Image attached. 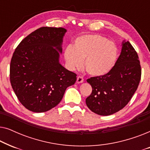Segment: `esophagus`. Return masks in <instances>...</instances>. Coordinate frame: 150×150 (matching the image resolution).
Returning a JSON list of instances; mask_svg holds the SVG:
<instances>
[{
	"instance_id": "obj_1",
	"label": "esophagus",
	"mask_w": 150,
	"mask_h": 150,
	"mask_svg": "<svg viewBox=\"0 0 150 150\" xmlns=\"http://www.w3.org/2000/svg\"><path fill=\"white\" fill-rule=\"evenodd\" d=\"M84 81V79L83 76H79L77 77V80H76V83H83Z\"/></svg>"
}]
</instances>
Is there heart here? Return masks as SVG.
<instances>
[{"label":"heart","instance_id":"1","mask_svg":"<svg viewBox=\"0 0 150 150\" xmlns=\"http://www.w3.org/2000/svg\"><path fill=\"white\" fill-rule=\"evenodd\" d=\"M118 48L111 41L98 34L83 35L76 39L74 46H68L65 59L71 69L85 67L89 74L103 76L110 72L118 58Z\"/></svg>","mask_w":150,"mask_h":150}]
</instances>
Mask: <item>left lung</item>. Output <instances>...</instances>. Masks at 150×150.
<instances>
[{"instance_id":"left-lung-1","label":"left lung","mask_w":150,"mask_h":150,"mask_svg":"<svg viewBox=\"0 0 150 150\" xmlns=\"http://www.w3.org/2000/svg\"><path fill=\"white\" fill-rule=\"evenodd\" d=\"M141 67L137 52L129 42H123L122 52L110 72L87 80L92 92L86 98L87 107L100 115H110L127 105L138 88Z\"/></svg>"}]
</instances>
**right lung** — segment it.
<instances>
[{"instance_id": "1", "label": "right lung", "mask_w": 150, "mask_h": 150, "mask_svg": "<svg viewBox=\"0 0 150 150\" xmlns=\"http://www.w3.org/2000/svg\"><path fill=\"white\" fill-rule=\"evenodd\" d=\"M64 28L44 26L26 37L14 51L10 82L22 105L35 112H46L61 101L76 74L59 62Z\"/></svg>"}]
</instances>
